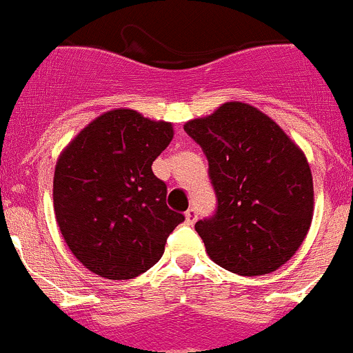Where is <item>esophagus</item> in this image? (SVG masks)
<instances>
[{"instance_id": "esophagus-1", "label": "esophagus", "mask_w": 353, "mask_h": 353, "mask_svg": "<svg viewBox=\"0 0 353 353\" xmlns=\"http://www.w3.org/2000/svg\"><path fill=\"white\" fill-rule=\"evenodd\" d=\"M196 220H197V211L194 210V208H190V210H187V211H185V221H187V225H194V223H196Z\"/></svg>"}]
</instances>
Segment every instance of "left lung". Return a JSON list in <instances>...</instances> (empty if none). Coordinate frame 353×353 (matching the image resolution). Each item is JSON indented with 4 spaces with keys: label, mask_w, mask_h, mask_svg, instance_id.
I'll return each mask as SVG.
<instances>
[{
    "label": "left lung",
    "mask_w": 353,
    "mask_h": 353,
    "mask_svg": "<svg viewBox=\"0 0 353 353\" xmlns=\"http://www.w3.org/2000/svg\"><path fill=\"white\" fill-rule=\"evenodd\" d=\"M183 130L203 147L218 199L196 223L206 253L237 275H265L291 260L314 216V182L303 150L272 117L225 102Z\"/></svg>",
    "instance_id": "left-lung-1"
}]
</instances>
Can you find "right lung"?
Wrapping results in <instances>:
<instances>
[{
  "label": "right lung",
  "instance_id": "obj_1",
  "mask_svg": "<svg viewBox=\"0 0 353 353\" xmlns=\"http://www.w3.org/2000/svg\"><path fill=\"white\" fill-rule=\"evenodd\" d=\"M173 140V124L133 109L107 110L60 152L53 210L70 253L112 281L149 270L183 214L166 206L152 163Z\"/></svg>",
  "mask_w": 353,
  "mask_h": 353
}]
</instances>
